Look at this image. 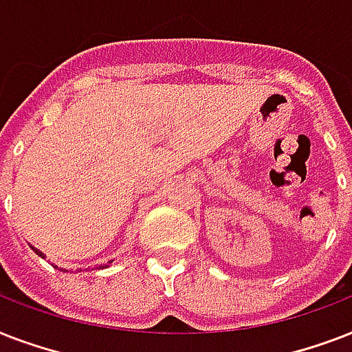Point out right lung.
Segmentation results:
<instances>
[{
	"label": "right lung",
	"mask_w": 352,
	"mask_h": 352,
	"mask_svg": "<svg viewBox=\"0 0 352 352\" xmlns=\"http://www.w3.org/2000/svg\"><path fill=\"white\" fill-rule=\"evenodd\" d=\"M34 252H36V254H38V256H41V257H43V254H41L40 250H36V248H34Z\"/></svg>",
	"instance_id": "add662e5"
}]
</instances>
